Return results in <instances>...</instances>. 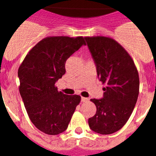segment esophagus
Returning <instances> with one entry per match:
<instances>
[{
    "instance_id": "obj_1",
    "label": "esophagus",
    "mask_w": 156,
    "mask_h": 156,
    "mask_svg": "<svg viewBox=\"0 0 156 156\" xmlns=\"http://www.w3.org/2000/svg\"><path fill=\"white\" fill-rule=\"evenodd\" d=\"M81 101L82 102H87V101H88V98H83V97H82V98H81Z\"/></svg>"
}]
</instances>
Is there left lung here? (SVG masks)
Listing matches in <instances>:
<instances>
[{
  "instance_id": "left-lung-1",
  "label": "left lung",
  "mask_w": 156,
  "mask_h": 156,
  "mask_svg": "<svg viewBox=\"0 0 156 156\" xmlns=\"http://www.w3.org/2000/svg\"><path fill=\"white\" fill-rule=\"evenodd\" d=\"M100 81L106 84L103 98L91 99L96 114L88 118L92 130L110 134L125 125L131 115L139 93V77L128 52L109 37H85Z\"/></svg>"
}]
</instances>
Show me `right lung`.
<instances>
[{
  "label": "right lung",
  "mask_w": 156,
  "mask_h": 156,
  "mask_svg": "<svg viewBox=\"0 0 156 156\" xmlns=\"http://www.w3.org/2000/svg\"><path fill=\"white\" fill-rule=\"evenodd\" d=\"M83 45V37H47L28 52L18 68L19 92L29 118L45 134L65 131L80 102V96L58 92L55 82L65 74L67 59Z\"/></svg>",
  "instance_id": "right-lung-1"
}]
</instances>
